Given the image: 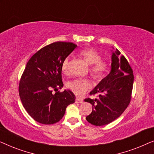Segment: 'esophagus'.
Returning <instances> with one entry per match:
<instances>
[{
  "instance_id": "esophagus-1",
  "label": "esophagus",
  "mask_w": 154,
  "mask_h": 154,
  "mask_svg": "<svg viewBox=\"0 0 154 154\" xmlns=\"http://www.w3.org/2000/svg\"><path fill=\"white\" fill-rule=\"evenodd\" d=\"M75 103H83V99L76 97V98H75Z\"/></svg>"
}]
</instances>
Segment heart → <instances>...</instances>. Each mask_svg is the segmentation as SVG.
Wrapping results in <instances>:
<instances>
[{
    "mask_svg": "<svg viewBox=\"0 0 154 154\" xmlns=\"http://www.w3.org/2000/svg\"><path fill=\"white\" fill-rule=\"evenodd\" d=\"M79 54L90 64V72L94 79H100L106 75L109 69V63L102 60V55L93 48H86L81 50ZM70 66V57H66L63 60L62 70L64 73H68ZM67 88L77 95H83L91 88V83L88 79H75L69 81L66 84Z\"/></svg>",
    "mask_w": 154,
    "mask_h": 154,
    "instance_id": "obj_1",
    "label": "heart"
}]
</instances>
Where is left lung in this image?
Here are the masks:
<instances>
[{
	"label": "left lung",
	"instance_id": "obj_1",
	"mask_svg": "<svg viewBox=\"0 0 154 154\" xmlns=\"http://www.w3.org/2000/svg\"><path fill=\"white\" fill-rule=\"evenodd\" d=\"M128 60L119 50L112 52L110 73L90 92L102 93L98 98L85 99L92 105V111L86 117L90 123L102 126L111 123L124 112L131 100L134 75Z\"/></svg>",
	"mask_w": 154,
	"mask_h": 154
}]
</instances>
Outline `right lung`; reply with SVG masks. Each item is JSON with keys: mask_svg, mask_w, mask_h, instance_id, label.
I'll return each instance as SVG.
<instances>
[{"mask_svg": "<svg viewBox=\"0 0 154 154\" xmlns=\"http://www.w3.org/2000/svg\"><path fill=\"white\" fill-rule=\"evenodd\" d=\"M77 47L55 42L41 48L27 62L19 85V94L27 113L40 123L50 125L64 116L67 106L75 102L72 92L57 91L64 85L62 64ZM54 89L56 92L52 93Z\"/></svg>", "mask_w": 154, "mask_h": 154, "instance_id": "right-lung-1", "label": "right lung"}]
</instances>
